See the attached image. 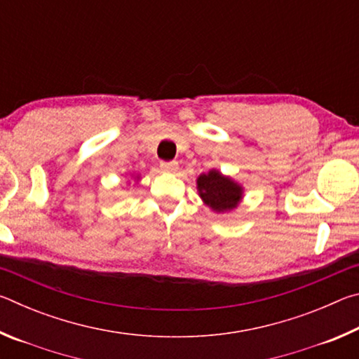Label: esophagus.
I'll return each instance as SVG.
<instances>
[{
    "instance_id": "obj_1",
    "label": "esophagus",
    "mask_w": 359,
    "mask_h": 359,
    "mask_svg": "<svg viewBox=\"0 0 359 359\" xmlns=\"http://www.w3.org/2000/svg\"><path fill=\"white\" fill-rule=\"evenodd\" d=\"M160 166L165 172H175V171H177V163H175V161H161Z\"/></svg>"
}]
</instances>
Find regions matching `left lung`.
<instances>
[{"label": "left lung", "instance_id": "1", "mask_svg": "<svg viewBox=\"0 0 359 359\" xmlns=\"http://www.w3.org/2000/svg\"><path fill=\"white\" fill-rule=\"evenodd\" d=\"M196 190L204 205L215 214H229L239 208L244 199V187L229 175L222 174L218 169L199 174Z\"/></svg>", "mask_w": 359, "mask_h": 359}]
</instances>
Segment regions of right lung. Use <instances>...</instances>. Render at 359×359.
Here are the masks:
<instances>
[{"mask_svg": "<svg viewBox=\"0 0 359 359\" xmlns=\"http://www.w3.org/2000/svg\"><path fill=\"white\" fill-rule=\"evenodd\" d=\"M133 179H135V182H139V180H141V175H139V174H133Z\"/></svg>", "mask_w": 359, "mask_h": 359, "instance_id": "obj_1", "label": "right lung"}]
</instances>
